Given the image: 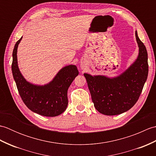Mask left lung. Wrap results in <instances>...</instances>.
Segmentation results:
<instances>
[{"label":"left lung","instance_id":"8db88e82","mask_svg":"<svg viewBox=\"0 0 156 156\" xmlns=\"http://www.w3.org/2000/svg\"><path fill=\"white\" fill-rule=\"evenodd\" d=\"M135 37L139 48L137 59L115 77L92 76L84 73L94 107L105 115H117L129 111L136 103L148 75L147 52L145 46Z\"/></svg>","mask_w":156,"mask_h":156}]
</instances>
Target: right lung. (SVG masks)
Returning <instances> with one entry per match:
<instances>
[{"instance_id": "1", "label": "right lung", "mask_w": 156, "mask_h": 156, "mask_svg": "<svg viewBox=\"0 0 156 156\" xmlns=\"http://www.w3.org/2000/svg\"><path fill=\"white\" fill-rule=\"evenodd\" d=\"M22 37L16 43L12 51V72L19 93L27 108L45 117H55L67 108L68 88L79 74L77 67L66 66L48 83L44 85L33 84L24 78L19 68L17 49Z\"/></svg>"}]
</instances>
